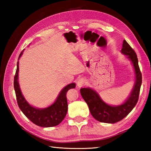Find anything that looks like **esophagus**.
Segmentation results:
<instances>
[{
	"mask_svg": "<svg viewBox=\"0 0 151 151\" xmlns=\"http://www.w3.org/2000/svg\"><path fill=\"white\" fill-rule=\"evenodd\" d=\"M85 83H86L85 79L81 78V79H79L78 81L77 85H78V87H82V86H83L85 84Z\"/></svg>",
	"mask_w": 151,
	"mask_h": 151,
	"instance_id": "34e87169",
	"label": "esophagus"
}]
</instances>
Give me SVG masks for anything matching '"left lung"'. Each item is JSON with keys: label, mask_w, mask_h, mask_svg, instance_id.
Instances as JSON below:
<instances>
[{"label": "left lung", "mask_w": 151, "mask_h": 151, "mask_svg": "<svg viewBox=\"0 0 151 151\" xmlns=\"http://www.w3.org/2000/svg\"><path fill=\"white\" fill-rule=\"evenodd\" d=\"M121 52L127 55L128 58L132 61L136 73L135 86L130 97L124 104L118 106H111L102 101L99 95L93 89L88 88L81 89L82 97L88 104L92 116L101 123H115L121 121L132 110L139 99L142 75L139 69L136 53L126 40L123 41Z\"/></svg>", "instance_id": "1"}]
</instances>
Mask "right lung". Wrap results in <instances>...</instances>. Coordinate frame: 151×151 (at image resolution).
Masks as SVG:
<instances>
[{"label": "right lung", "mask_w": 151, "mask_h": 151, "mask_svg": "<svg viewBox=\"0 0 151 151\" xmlns=\"http://www.w3.org/2000/svg\"><path fill=\"white\" fill-rule=\"evenodd\" d=\"M22 54L21 52L19 58ZM17 62V69L14 76V86L15 92L16 99L19 108L28 119L33 123L41 127H52L56 126L65 118L67 112V100L66 94L68 90L75 88L76 84L72 83L64 88L53 104L45 109H37L32 107L25 100L19 88L18 83L19 65Z\"/></svg>", "instance_id": "add662e5"}]
</instances>
